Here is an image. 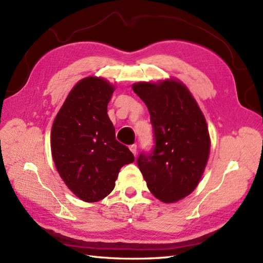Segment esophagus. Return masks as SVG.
Wrapping results in <instances>:
<instances>
[{"instance_id":"34e87169","label":"esophagus","mask_w":263,"mask_h":263,"mask_svg":"<svg viewBox=\"0 0 263 263\" xmlns=\"http://www.w3.org/2000/svg\"><path fill=\"white\" fill-rule=\"evenodd\" d=\"M129 149H130V151L134 154V156H136V154H137V144H131V145L129 146Z\"/></svg>"}]
</instances>
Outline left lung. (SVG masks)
I'll return each mask as SVG.
<instances>
[{
	"label": "left lung",
	"mask_w": 263,
	"mask_h": 263,
	"mask_svg": "<svg viewBox=\"0 0 263 263\" xmlns=\"http://www.w3.org/2000/svg\"><path fill=\"white\" fill-rule=\"evenodd\" d=\"M150 112L154 145L137 160L154 197L172 203L196 189L210 153L203 113L187 87L176 80L132 85Z\"/></svg>",
	"instance_id": "obj_1"
}]
</instances>
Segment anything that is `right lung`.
I'll list each match as a JSON object with an SVG mask.
<instances>
[{"label":"right lung","instance_id":"1","mask_svg":"<svg viewBox=\"0 0 263 263\" xmlns=\"http://www.w3.org/2000/svg\"><path fill=\"white\" fill-rule=\"evenodd\" d=\"M114 86L87 77L76 84L57 114L51 131V151L67 187L85 202L110 194L120 169L132 163V152L116 139L107 116Z\"/></svg>","mask_w":263,"mask_h":263}]
</instances>
